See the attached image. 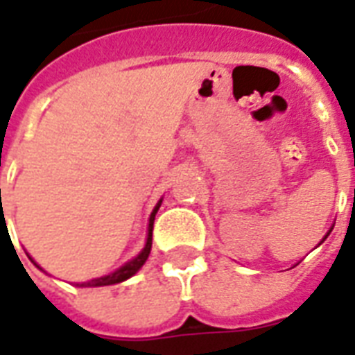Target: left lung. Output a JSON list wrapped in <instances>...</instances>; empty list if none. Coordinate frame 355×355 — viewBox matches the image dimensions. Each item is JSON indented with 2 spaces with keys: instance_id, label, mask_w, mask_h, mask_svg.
<instances>
[{
  "instance_id": "1",
  "label": "left lung",
  "mask_w": 355,
  "mask_h": 355,
  "mask_svg": "<svg viewBox=\"0 0 355 355\" xmlns=\"http://www.w3.org/2000/svg\"><path fill=\"white\" fill-rule=\"evenodd\" d=\"M327 236H329V234H327ZM327 236H325V238H327ZM325 238H323V239H321V241H325Z\"/></svg>"
}]
</instances>
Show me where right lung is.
<instances>
[{
    "label": "right lung",
    "instance_id": "1",
    "mask_svg": "<svg viewBox=\"0 0 355 355\" xmlns=\"http://www.w3.org/2000/svg\"><path fill=\"white\" fill-rule=\"evenodd\" d=\"M159 205H162V200L157 201V205H155L154 211H152V215H150V224H148V238H146V245H144V249H142V251H140V253L137 254L132 261H129L121 268H117L116 272L104 275V277L91 279V282H87V283H81L80 287H102V285H114V283H121V282H125V279H129L131 275H135L137 272H139L140 268H142V264L146 262L148 254H150V249H152V230H154V218H155V213H157V209H159ZM30 261H32V259H30ZM35 266H37V264H35Z\"/></svg>",
    "mask_w": 355,
    "mask_h": 355
}]
</instances>
